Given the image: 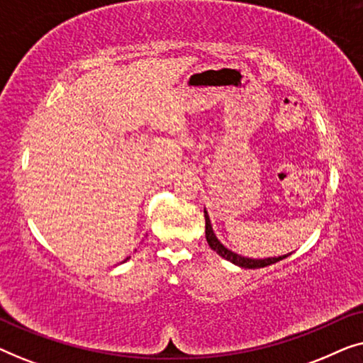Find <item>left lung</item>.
<instances>
[{"label": "left lung", "instance_id": "obj_1", "mask_svg": "<svg viewBox=\"0 0 363 363\" xmlns=\"http://www.w3.org/2000/svg\"><path fill=\"white\" fill-rule=\"evenodd\" d=\"M205 235H206V241L208 245L213 251L216 252V255H220L221 257H225L226 261L233 262V264L240 266V267H245V269H259V267H266L269 264H274L277 261H282L284 257H287L291 255H282V256H277V257H264V259H255V257H246V256H241L238 255V252L228 250V247L223 245V242L218 240L215 231H213V226H211V220H210V215H208L206 208H205Z\"/></svg>", "mask_w": 363, "mask_h": 363}]
</instances>
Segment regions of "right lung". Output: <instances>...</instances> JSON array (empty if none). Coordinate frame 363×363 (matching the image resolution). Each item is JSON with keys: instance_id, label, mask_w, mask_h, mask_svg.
<instances>
[{"instance_id": "1", "label": "right lung", "mask_w": 363, "mask_h": 363, "mask_svg": "<svg viewBox=\"0 0 363 363\" xmlns=\"http://www.w3.org/2000/svg\"><path fill=\"white\" fill-rule=\"evenodd\" d=\"M127 259H130V257H125V259H123V261H122V262H125V261H127Z\"/></svg>"}]
</instances>
